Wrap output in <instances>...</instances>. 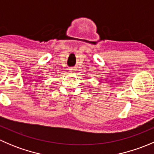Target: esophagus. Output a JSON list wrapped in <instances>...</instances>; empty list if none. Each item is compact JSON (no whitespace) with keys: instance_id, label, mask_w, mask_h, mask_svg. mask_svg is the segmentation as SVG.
Instances as JSON below:
<instances>
[{"instance_id":"obj_1","label":"esophagus","mask_w":154,"mask_h":154,"mask_svg":"<svg viewBox=\"0 0 154 154\" xmlns=\"http://www.w3.org/2000/svg\"><path fill=\"white\" fill-rule=\"evenodd\" d=\"M68 70H69V72L70 73H74V71H76V69L74 68H69V69H68Z\"/></svg>"}]
</instances>
